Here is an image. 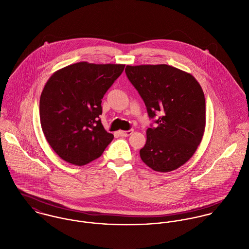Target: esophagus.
<instances>
[{
  "mask_svg": "<svg viewBox=\"0 0 249 249\" xmlns=\"http://www.w3.org/2000/svg\"><path fill=\"white\" fill-rule=\"evenodd\" d=\"M133 129H129V130H126V131H123V130H120V131H118V134L120 135V136H122V137H126V136H129V135H131L132 133H133Z\"/></svg>",
  "mask_w": 249,
  "mask_h": 249,
  "instance_id": "obj_1",
  "label": "esophagus"
}]
</instances>
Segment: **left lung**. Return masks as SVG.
I'll use <instances>...</instances> for the list:
<instances>
[{"mask_svg":"<svg viewBox=\"0 0 249 249\" xmlns=\"http://www.w3.org/2000/svg\"><path fill=\"white\" fill-rule=\"evenodd\" d=\"M127 78L136 88L156 127L146 130L140 149L142 162L167 173L184 165L196 152L205 129V98L197 80L170 65L126 66Z\"/></svg>","mask_w":249,"mask_h":249,"instance_id":"obj_1","label":"left lung"}]
</instances>
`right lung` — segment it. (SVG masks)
<instances>
[{
    "instance_id": "obj_1",
    "label": "right lung",
    "mask_w": 249,
    "mask_h": 249,
    "mask_svg": "<svg viewBox=\"0 0 249 249\" xmlns=\"http://www.w3.org/2000/svg\"><path fill=\"white\" fill-rule=\"evenodd\" d=\"M124 69L123 64L78 62L49 78L40 97V123L61 159L86 165L99 158L113 140L100 119L102 100Z\"/></svg>"
}]
</instances>
